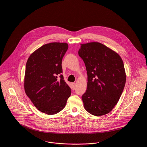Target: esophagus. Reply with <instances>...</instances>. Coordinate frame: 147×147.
<instances>
[{
	"label": "esophagus",
	"instance_id": "1",
	"mask_svg": "<svg viewBox=\"0 0 147 147\" xmlns=\"http://www.w3.org/2000/svg\"><path fill=\"white\" fill-rule=\"evenodd\" d=\"M71 85H72V89H73V90H74V89H75V88H76V83H71Z\"/></svg>",
	"mask_w": 147,
	"mask_h": 147
}]
</instances>
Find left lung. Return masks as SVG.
I'll return each mask as SVG.
<instances>
[{
    "mask_svg": "<svg viewBox=\"0 0 147 147\" xmlns=\"http://www.w3.org/2000/svg\"><path fill=\"white\" fill-rule=\"evenodd\" d=\"M79 56L85 64L88 85L82 98L85 110L94 116L112 111L126 84L122 59L119 55L98 42L82 44Z\"/></svg>",
    "mask_w": 147,
    "mask_h": 147,
    "instance_id": "1",
    "label": "left lung"
}]
</instances>
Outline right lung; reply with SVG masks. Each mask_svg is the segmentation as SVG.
I'll return each instance as SVG.
<instances>
[{"label": "right lung", "instance_id": "obj_1", "mask_svg": "<svg viewBox=\"0 0 147 147\" xmlns=\"http://www.w3.org/2000/svg\"><path fill=\"white\" fill-rule=\"evenodd\" d=\"M68 45L52 42L36 50L26 62L25 91L41 112L54 115L62 111L71 94L64 80L62 61Z\"/></svg>", "mask_w": 147, "mask_h": 147}]
</instances>
